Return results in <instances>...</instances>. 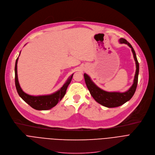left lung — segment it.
Listing matches in <instances>:
<instances>
[{
	"mask_svg": "<svg viewBox=\"0 0 155 155\" xmlns=\"http://www.w3.org/2000/svg\"><path fill=\"white\" fill-rule=\"evenodd\" d=\"M119 42L120 44H127L131 48L132 53L133 55L134 59H135L136 63V72L134 78L133 84L132 86L129 88L128 90L125 92H108L100 88L97 87L93 81L91 80L90 77L86 74H84V78L85 81V84L87 87L90 91L91 95L95 99V100L98 102V104L101 105L108 107V108H114L122 105L125 104L128 101H129L136 91L138 79V74H139V64L137 58L135 51L134 50L131 45L127 42V40L125 38H121L119 40Z\"/></svg>",
	"mask_w": 155,
	"mask_h": 155,
	"instance_id": "1",
	"label": "left lung"
}]
</instances>
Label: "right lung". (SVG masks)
Segmentation results:
<instances>
[{"instance_id":"obj_1","label":"right lung","mask_w":155,"mask_h":155,"mask_svg":"<svg viewBox=\"0 0 155 155\" xmlns=\"http://www.w3.org/2000/svg\"><path fill=\"white\" fill-rule=\"evenodd\" d=\"M18 57L17 58L15 65V83L18 94L31 107L37 110H47L54 107L62 99L66 94V91L68 85L72 79L74 74L67 80L65 84L61 88L52 94L47 95L32 96L28 95L22 90L20 87L17 76V61Z\"/></svg>"}]
</instances>
